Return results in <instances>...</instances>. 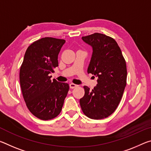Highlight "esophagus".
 I'll use <instances>...</instances> for the list:
<instances>
[{
    "instance_id": "34e87169",
    "label": "esophagus",
    "mask_w": 151,
    "mask_h": 151,
    "mask_svg": "<svg viewBox=\"0 0 151 151\" xmlns=\"http://www.w3.org/2000/svg\"><path fill=\"white\" fill-rule=\"evenodd\" d=\"M69 86H70V88H74L77 87V86H78L77 85H75V84H74V83H70V85H69Z\"/></svg>"
}]
</instances>
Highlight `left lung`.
Here are the masks:
<instances>
[{
	"mask_svg": "<svg viewBox=\"0 0 151 151\" xmlns=\"http://www.w3.org/2000/svg\"><path fill=\"white\" fill-rule=\"evenodd\" d=\"M93 48L87 72L98 77L93 90L84 86L85 95L80 99L83 113L92 119H103L118 106L127 85L126 61L115 40L101 33L83 37Z\"/></svg>",
	"mask_w": 151,
	"mask_h": 151,
	"instance_id": "left-lung-1",
	"label": "left lung"
}]
</instances>
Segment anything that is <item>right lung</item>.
Wrapping results in <instances>:
<instances>
[{"label": "right lung", "instance_id": "1", "mask_svg": "<svg viewBox=\"0 0 151 151\" xmlns=\"http://www.w3.org/2000/svg\"><path fill=\"white\" fill-rule=\"evenodd\" d=\"M65 40L42 38L30 45L20 69V84L27 108L38 119L47 121L62 110L69 85L50 80L58 66V55Z\"/></svg>", "mask_w": 151, "mask_h": 151}]
</instances>
